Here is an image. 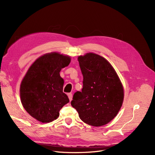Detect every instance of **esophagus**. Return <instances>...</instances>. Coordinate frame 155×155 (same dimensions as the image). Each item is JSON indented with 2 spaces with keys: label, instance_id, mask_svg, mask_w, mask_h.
Wrapping results in <instances>:
<instances>
[{
  "label": "esophagus",
  "instance_id": "34e87169",
  "mask_svg": "<svg viewBox=\"0 0 155 155\" xmlns=\"http://www.w3.org/2000/svg\"><path fill=\"white\" fill-rule=\"evenodd\" d=\"M68 98H69V100H70V101H71L72 100V98H73V95L71 93H69L68 94Z\"/></svg>",
  "mask_w": 155,
  "mask_h": 155
}]
</instances>
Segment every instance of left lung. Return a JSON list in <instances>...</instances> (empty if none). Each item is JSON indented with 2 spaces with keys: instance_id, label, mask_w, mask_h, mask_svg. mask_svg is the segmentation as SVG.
I'll return each mask as SVG.
<instances>
[{
  "instance_id": "left-lung-1",
  "label": "left lung",
  "mask_w": 155,
  "mask_h": 155,
  "mask_svg": "<svg viewBox=\"0 0 155 155\" xmlns=\"http://www.w3.org/2000/svg\"><path fill=\"white\" fill-rule=\"evenodd\" d=\"M83 75L82 91L74 94L71 106L80 118L93 127L109 123L121 108L124 91L113 67L105 58L89 53L78 58Z\"/></svg>"
}]
</instances>
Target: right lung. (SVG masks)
<instances>
[{
    "mask_svg": "<svg viewBox=\"0 0 155 155\" xmlns=\"http://www.w3.org/2000/svg\"><path fill=\"white\" fill-rule=\"evenodd\" d=\"M70 57L54 52L38 58L27 71L20 85L23 107L34 118L49 123L59 116L62 107L70 101L63 93L61 69L69 65Z\"/></svg>",
    "mask_w": 155,
    "mask_h": 155,
    "instance_id": "add662e5",
    "label": "right lung"
}]
</instances>
